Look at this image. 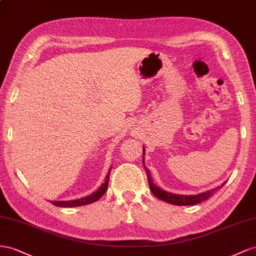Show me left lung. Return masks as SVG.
Wrapping results in <instances>:
<instances>
[{
    "mask_svg": "<svg viewBox=\"0 0 256 256\" xmlns=\"http://www.w3.org/2000/svg\"><path fill=\"white\" fill-rule=\"evenodd\" d=\"M146 153V149L144 147L142 148V165L144 167V170L147 172V178H148V184L150 186V190L152 194L154 195L158 198L162 200L168 204H172V205H177V206H193V205H197V204H200L202 202L208 200L209 197L214 194V191H216L218 188H221L224 184L221 186H218L216 188H211L209 191H206L200 194L197 195H178V194H172L170 192H166L164 190H160L158 186H156V184H153L152 178H151V174L150 170L144 166V156Z\"/></svg>",
    "mask_w": 256,
    "mask_h": 256,
    "instance_id": "8db88e82",
    "label": "left lung"
}]
</instances>
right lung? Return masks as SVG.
Returning <instances> with one entry per match:
<instances>
[{"label": "right lung", "instance_id": "1", "mask_svg": "<svg viewBox=\"0 0 256 256\" xmlns=\"http://www.w3.org/2000/svg\"><path fill=\"white\" fill-rule=\"evenodd\" d=\"M112 168V166H110V168H109L108 172H107V176H106V180L103 184L100 186V188L96 192H94L90 195L84 196L82 198H78V200H59V202H50L52 205L54 206H59V207H78V206H84L88 205V204H91L98 200L102 196H103L106 191H107V188H108V182H109V177H110V170Z\"/></svg>", "mask_w": 256, "mask_h": 256}]
</instances>
